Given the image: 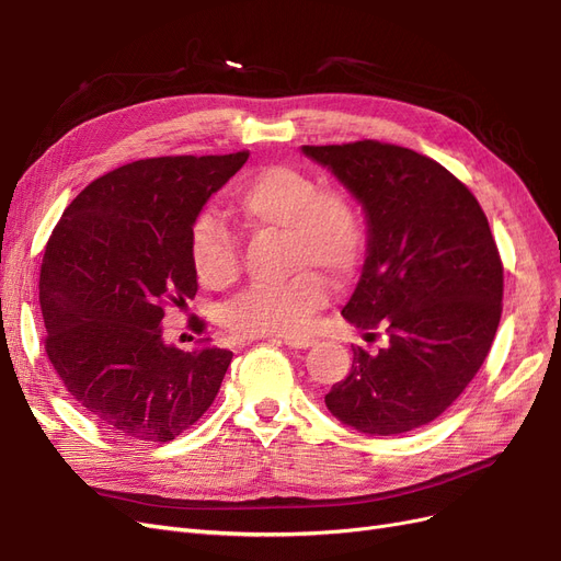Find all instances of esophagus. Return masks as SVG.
I'll list each match as a JSON object with an SVG mask.
<instances>
[{
  "label": "esophagus",
  "instance_id": "esophagus-1",
  "mask_svg": "<svg viewBox=\"0 0 561 561\" xmlns=\"http://www.w3.org/2000/svg\"><path fill=\"white\" fill-rule=\"evenodd\" d=\"M283 343L289 345V347H301V351H306V347H311L316 343V339H311V336H285Z\"/></svg>",
  "mask_w": 561,
  "mask_h": 561
}]
</instances>
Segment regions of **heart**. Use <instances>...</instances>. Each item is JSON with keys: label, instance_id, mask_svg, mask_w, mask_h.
I'll return each mask as SVG.
<instances>
[{"label": "heart", "instance_id": "1", "mask_svg": "<svg viewBox=\"0 0 561 561\" xmlns=\"http://www.w3.org/2000/svg\"><path fill=\"white\" fill-rule=\"evenodd\" d=\"M234 210L253 229H280L285 266L299 268L280 283L250 287L225 313L227 330L241 336H297L327 304V283L311 266L345 276L359 264L366 229L359 206L339 187H322L299 167L272 164L234 192ZM190 260L208 287H227L241 274L239 241L220 218L202 214L190 227Z\"/></svg>", "mask_w": 561, "mask_h": 561}]
</instances>
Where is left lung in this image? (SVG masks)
Here are the masks:
<instances>
[{
    "label": "left lung",
    "mask_w": 561,
    "mask_h": 561,
    "mask_svg": "<svg viewBox=\"0 0 561 561\" xmlns=\"http://www.w3.org/2000/svg\"><path fill=\"white\" fill-rule=\"evenodd\" d=\"M362 202L369 257L343 318L382 336L353 345L351 374L324 397L343 424L392 436L450 409L485 362L504 297V264L473 192L436 160L362 139L304 146Z\"/></svg>",
    "instance_id": "obj_1"
}]
</instances>
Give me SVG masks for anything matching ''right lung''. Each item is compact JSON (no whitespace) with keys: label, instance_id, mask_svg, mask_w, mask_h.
<instances>
[{"label":"right lung","instance_id":"add662e5","mask_svg":"<svg viewBox=\"0 0 561 561\" xmlns=\"http://www.w3.org/2000/svg\"><path fill=\"white\" fill-rule=\"evenodd\" d=\"M245 160L248 150L123 164L83 187L53 229L38 276L46 355L113 434L173 440L220 390L231 353H183L162 341L160 322L195 299L192 220ZM190 327L204 334L206 322Z\"/></svg>","mask_w":561,"mask_h":561}]
</instances>
